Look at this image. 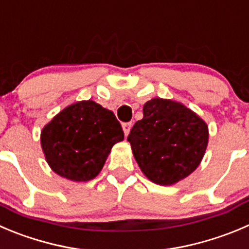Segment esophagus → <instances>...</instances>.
<instances>
[{
    "label": "esophagus",
    "mask_w": 249,
    "mask_h": 249,
    "mask_svg": "<svg viewBox=\"0 0 249 249\" xmlns=\"http://www.w3.org/2000/svg\"><path fill=\"white\" fill-rule=\"evenodd\" d=\"M122 128H123V132H124V134H126V136H128L129 131H131V128H132V123L131 122L123 123Z\"/></svg>",
    "instance_id": "1"
}]
</instances>
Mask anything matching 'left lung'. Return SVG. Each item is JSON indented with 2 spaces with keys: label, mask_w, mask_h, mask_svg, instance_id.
<instances>
[{
  "label": "left lung",
  "mask_w": 249,
  "mask_h": 249,
  "mask_svg": "<svg viewBox=\"0 0 249 249\" xmlns=\"http://www.w3.org/2000/svg\"><path fill=\"white\" fill-rule=\"evenodd\" d=\"M209 139L207 123L181 103L154 98L143 107L127 141L143 174L171 186L199 166Z\"/></svg>",
  "instance_id": "1"
}]
</instances>
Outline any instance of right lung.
<instances>
[{"instance_id": "right-lung-1", "label": "right lung", "mask_w": 249, "mask_h": 249, "mask_svg": "<svg viewBox=\"0 0 249 249\" xmlns=\"http://www.w3.org/2000/svg\"><path fill=\"white\" fill-rule=\"evenodd\" d=\"M123 138L122 127L112 111L93 100L63 108L42 128L40 137L50 167L75 182L98 176L111 148Z\"/></svg>"}]
</instances>
